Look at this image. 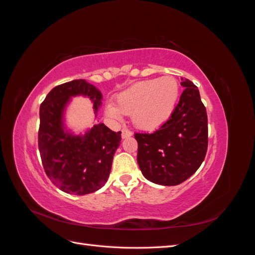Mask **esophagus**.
I'll list each match as a JSON object with an SVG mask.
<instances>
[{
    "instance_id": "1",
    "label": "esophagus",
    "mask_w": 255,
    "mask_h": 255,
    "mask_svg": "<svg viewBox=\"0 0 255 255\" xmlns=\"http://www.w3.org/2000/svg\"><path fill=\"white\" fill-rule=\"evenodd\" d=\"M132 135H133L132 130H129L128 128H123L122 129V133H121L122 138H128V137H130Z\"/></svg>"
}]
</instances>
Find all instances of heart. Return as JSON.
<instances>
[{
  "label": "heart",
  "mask_w": 255,
  "mask_h": 255,
  "mask_svg": "<svg viewBox=\"0 0 255 255\" xmlns=\"http://www.w3.org/2000/svg\"><path fill=\"white\" fill-rule=\"evenodd\" d=\"M180 97V84L172 75L137 82L116 96V101L105 106V114L121 120L125 114L132 115L134 126L153 130L171 117Z\"/></svg>",
  "instance_id": "obj_1"
}]
</instances>
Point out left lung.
Masks as SVG:
<instances>
[{
  "instance_id": "obj_1",
  "label": "left lung",
  "mask_w": 255,
  "mask_h": 255,
  "mask_svg": "<svg viewBox=\"0 0 255 255\" xmlns=\"http://www.w3.org/2000/svg\"><path fill=\"white\" fill-rule=\"evenodd\" d=\"M185 87L171 117L153 133H135L137 161L145 179L174 186L201 166L208 144L206 109L196 85L181 78Z\"/></svg>"
}]
</instances>
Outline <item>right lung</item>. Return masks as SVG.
<instances>
[{"mask_svg":"<svg viewBox=\"0 0 255 255\" xmlns=\"http://www.w3.org/2000/svg\"><path fill=\"white\" fill-rule=\"evenodd\" d=\"M87 96L95 114L102 95L85 80H74L54 87L40 105L38 130L42 166L52 183L67 194L87 195L101 188L110 176L121 132H113L103 123L94 126L84 136L67 133L63 128L65 106L74 96Z\"/></svg>","mask_w":255,"mask_h":255,"instance_id":"right-lung-1","label":"right lung"}]
</instances>
